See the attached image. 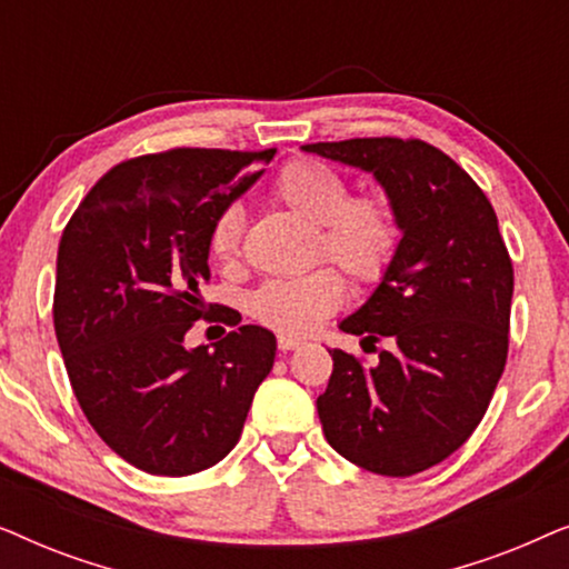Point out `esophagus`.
Here are the masks:
<instances>
[{
	"label": "esophagus",
	"instance_id": "34e87169",
	"mask_svg": "<svg viewBox=\"0 0 569 569\" xmlns=\"http://www.w3.org/2000/svg\"><path fill=\"white\" fill-rule=\"evenodd\" d=\"M302 345H306V341H302V339H295V337H287V333H282V337L277 339L279 352H292V349H300Z\"/></svg>",
	"mask_w": 569,
	"mask_h": 569
}]
</instances>
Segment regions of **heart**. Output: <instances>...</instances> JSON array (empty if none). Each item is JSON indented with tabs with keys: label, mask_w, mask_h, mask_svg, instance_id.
I'll list each match as a JSON object with an SVG mask.
<instances>
[{
	"label": "heart",
	"mask_w": 569,
	"mask_h": 569,
	"mask_svg": "<svg viewBox=\"0 0 569 569\" xmlns=\"http://www.w3.org/2000/svg\"><path fill=\"white\" fill-rule=\"evenodd\" d=\"M277 201L316 224L318 256L337 263L355 282L372 284L391 269L399 248V224L380 197H349L345 178L316 160H295L279 170ZM243 214L228 207L209 228V256L232 267L240 256ZM345 302V279L318 269L298 279L267 282L253 295L251 310L261 323L282 333H308Z\"/></svg>",
	"instance_id": "obj_1"
}]
</instances>
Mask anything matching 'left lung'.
<instances>
[{
    "label": "left lung",
    "mask_w": 569,
    "mask_h": 569,
    "mask_svg": "<svg viewBox=\"0 0 569 569\" xmlns=\"http://www.w3.org/2000/svg\"><path fill=\"white\" fill-rule=\"evenodd\" d=\"M360 168L386 191L401 230L391 269L339 323L388 349L378 365L329 349L316 407L329 446L365 471L411 477L463 446L508 360L512 261L485 191L422 139L302 144Z\"/></svg>",
    "instance_id": "obj_1"
}]
</instances>
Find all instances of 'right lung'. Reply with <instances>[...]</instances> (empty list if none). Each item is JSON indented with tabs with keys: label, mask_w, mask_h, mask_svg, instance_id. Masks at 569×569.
Wrapping results in <instances>:
<instances>
[{
	"label": "right lung",
	"mask_w": 569,
	"mask_h": 569,
	"mask_svg": "<svg viewBox=\"0 0 569 569\" xmlns=\"http://www.w3.org/2000/svg\"><path fill=\"white\" fill-rule=\"evenodd\" d=\"M274 150L181 147L108 170L64 228L53 329L80 407L123 461L158 477L204 471L236 448L277 339L238 326L186 347L207 316L209 228ZM222 321H236L222 310Z\"/></svg>",
	"instance_id": "obj_1"
}]
</instances>
